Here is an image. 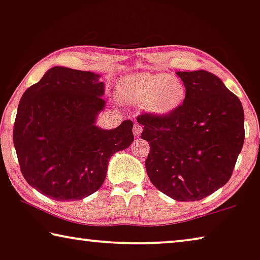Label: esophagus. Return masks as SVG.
I'll return each mask as SVG.
<instances>
[{
	"instance_id": "34e87169",
	"label": "esophagus",
	"mask_w": 260,
	"mask_h": 260,
	"mask_svg": "<svg viewBox=\"0 0 260 260\" xmlns=\"http://www.w3.org/2000/svg\"><path fill=\"white\" fill-rule=\"evenodd\" d=\"M142 129H143V127L140 125V123L135 122V123H134V127H133V133H134V137H135V138H138L139 135H140V134L142 133Z\"/></svg>"
}]
</instances>
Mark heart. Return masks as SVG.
I'll return each mask as SVG.
<instances>
[{
  "instance_id": "heart-1",
  "label": "heart",
  "mask_w": 260,
  "mask_h": 260,
  "mask_svg": "<svg viewBox=\"0 0 260 260\" xmlns=\"http://www.w3.org/2000/svg\"><path fill=\"white\" fill-rule=\"evenodd\" d=\"M118 93L129 104H143L155 115L175 112L185 99V87L180 79L166 72H141L120 79Z\"/></svg>"
}]
</instances>
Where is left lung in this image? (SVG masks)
Returning <instances> with one entry per match:
<instances>
[{
	"label": "left lung",
	"instance_id": "8db88e82",
	"mask_svg": "<svg viewBox=\"0 0 260 260\" xmlns=\"http://www.w3.org/2000/svg\"><path fill=\"white\" fill-rule=\"evenodd\" d=\"M185 99L168 115L142 114L146 170L158 190L181 202L200 201L232 175L244 143L241 100L214 73L179 71Z\"/></svg>",
	"mask_w": 260,
	"mask_h": 260
}]
</instances>
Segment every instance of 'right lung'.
I'll return each instance as SVG.
<instances>
[{"instance_id": "1", "label": "right lung", "mask_w": 260, "mask_h": 260, "mask_svg": "<svg viewBox=\"0 0 260 260\" xmlns=\"http://www.w3.org/2000/svg\"><path fill=\"white\" fill-rule=\"evenodd\" d=\"M100 75L63 67L48 70L23 93L14 146L25 181L56 201L90 196L106 179L108 161L133 142V122L95 125L106 106Z\"/></svg>"}]
</instances>
